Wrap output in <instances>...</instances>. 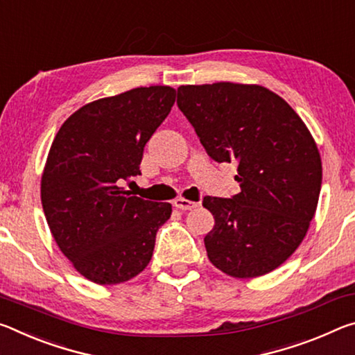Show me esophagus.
I'll return each instance as SVG.
<instances>
[{
    "instance_id": "34e87169",
    "label": "esophagus",
    "mask_w": 355,
    "mask_h": 355,
    "mask_svg": "<svg viewBox=\"0 0 355 355\" xmlns=\"http://www.w3.org/2000/svg\"><path fill=\"white\" fill-rule=\"evenodd\" d=\"M174 207L181 209V211H191V209L198 207L200 202H195V201H190V200H185V198H178L174 200Z\"/></svg>"
}]
</instances>
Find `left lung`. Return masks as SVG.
<instances>
[{"mask_svg": "<svg viewBox=\"0 0 355 355\" xmlns=\"http://www.w3.org/2000/svg\"><path fill=\"white\" fill-rule=\"evenodd\" d=\"M178 107L211 159L237 164L239 193L202 200L216 218L205 237L209 259L236 278L269 274L315 217L322 182L315 139L288 102L258 85L179 86Z\"/></svg>", "mask_w": 355, "mask_h": 355, "instance_id": "left-lung-1", "label": "left lung"}]
</instances>
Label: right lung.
Wrapping results in <instances>:
<instances>
[{
	"label": "right lung",
	"instance_id": "1",
	"mask_svg": "<svg viewBox=\"0 0 355 355\" xmlns=\"http://www.w3.org/2000/svg\"><path fill=\"white\" fill-rule=\"evenodd\" d=\"M176 89L135 88L77 110L58 130L40 198L51 234L75 269L97 284L138 275L153 258L170 202L130 196L144 146L171 112Z\"/></svg>",
	"mask_w": 355,
	"mask_h": 355
}]
</instances>
